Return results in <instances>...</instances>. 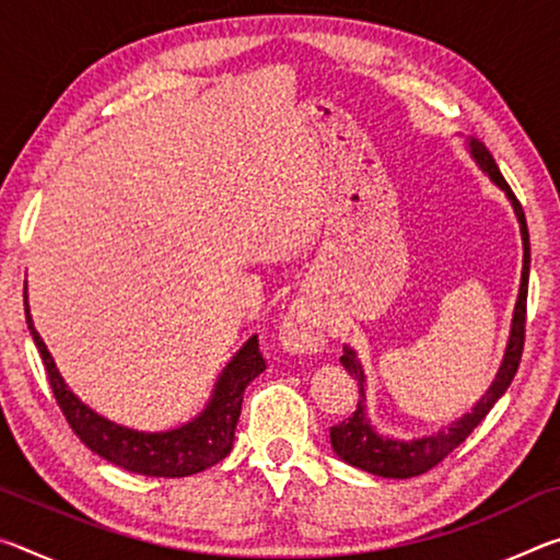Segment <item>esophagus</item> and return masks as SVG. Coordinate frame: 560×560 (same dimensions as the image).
I'll use <instances>...</instances> for the list:
<instances>
[{
  "label": "esophagus",
  "mask_w": 560,
  "mask_h": 560,
  "mask_svg": "<svg viewBox=\"0 0 560 560\" xmlns=\"http://www.w3.org/2000/svg\"><path fill=\"white\" fill-rule=\"evenodd\" d=\"M328 340V320L311 299H296L279 326V346L291 355L318 353Z\"/></svg>",
  "instance_id": "34e87169"
}]
</instances>
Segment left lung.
Returning a JSON list of instances; mask_svg holds the SVG:
<instances>
[{
    "label": "left lung",
    "mask_w": 560,
    "mask_h": 560,
    "mask_svg": "<svg viewBox=\"0 0 560 560\" xmlns=\"http://www.w3.org/2000/svg\"><path fill=\"white\" fill-rule=\"evenodd\" d=\"M467 148L474 163L479 165L481 173H485L491 183H494L501 192L506 195V200L514 207V214L518 220L521 230V244H524V267H521V287H518V299L514 306V318H511V330H509V343L504 350V360H501L494 383L489 385V390L479 397V402L471 407V412L462 415L459 420H454L447 428H442L434 434H424V438L417 440H395L381 434L368 417V395H365V373L363 365L355 355V350L350 346H343V355H340V363H343L346 371L355 377L360 385V400L355 412L343 420L336 428H330V444H334V452L340 459L350 467H358L368 474H375V477L385 479H410L417 474L430 471L432 467L447 457L452 450H457L459 444L469 438L474 428L485 420L487 412L494 407L501 395L506 393V387L514 381L518 371L521 353H524V328H526V293H528V264H530V246H528V226L526 217L516 195L511 192L506 185L504 175L499 173V165L494 158L487 150V145L477 138H467Z\"/></svg>",
    "instance_id": "1"
}]
</instances>
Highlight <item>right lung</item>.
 I'll return each mask as SVG.
<instances>
[{
	"mask_svg": "<svg viewBox=\"0 0 560 560\" xmlns=\"http://www.w3.org/2000/svg\"><path fill=\"white\" fill-rule=\"evenodd\" d=\"M24 311L26 326H30L34 346L44 360L49 385L66 422L71 424V430L79 434V440L93 454H98L101 459L116 464V467L126 471L143 474V477L179 479L210 469L212 464L224 459L232 452L234 430L242 415L246 385L267 371V360L261 358L257 336L246 340L230 363L222 368L210 395V402L205 405L200 415H195L192 420L173 430L145 432L108 420V417L91 410L79 395H73L71 387L63 383L59 368H56L39 330L34 328L30 301H26V287Z\"/></svg>",
	"mask_w": 560,
	"mask_h": 560,
	"instance_id": "add662e5",
	"label": "right lung"
}]
</instances>
